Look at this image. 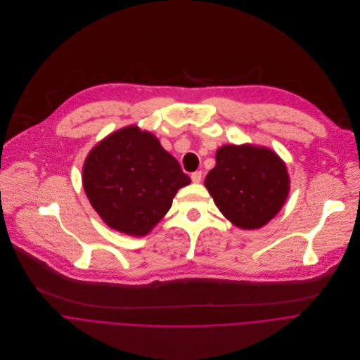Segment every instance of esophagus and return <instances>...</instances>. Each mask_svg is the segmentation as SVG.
<instances>
[{
  "label": "esophagus",
  "mask_w": 360,
  "mask_h": 360,
  "mask_svg": "<svg viewBox=\"0 0 360 360\" xmlns=\"http://www.w3.org/2000/svg\"><path fill=\"white\" fill-rule=\"evenodd\" d=\"M201 172H194V173H191V180H193V183H200L201 181Z\"/></svg>",
  "instance_id": "obj_1"
}]
</instances>
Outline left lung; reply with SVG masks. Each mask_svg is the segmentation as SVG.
Instances as JSON below:
<instances>
[{"instance_id":"obj_1","label":"left lung","mask_w":360,"mask_h":360,"mask_svg":"<svg viewBox=\"0 0 360 360\" xmlns=\"http://www.w3.org/2000/svg\"><path fill=\"white\" fill-rule=\"evenodd\" d=\"M204 184L234 226L255 230L272 220L290 193V176L279 156L252 145H226Z\"/></svg>"}]
</instances>
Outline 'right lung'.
<instances>
[{
  "label": "right lung",
  "instance_id": "add662e5",
  "mask_svg": "<svg viewBox=\"0 0 360 360\" xmlns=\"http://www.w3.org/2000/svg\"><path fill=\"white\" fill-rule=\"evenodd\" d=\"M179 162L156 136L127 126L105 137L89 152L85 193L113 230L143 237L165 217L179 188L190 184Z\"/></svg>",
  "mask_w": 360,
  "mask_h": 360
}]
</instances>
